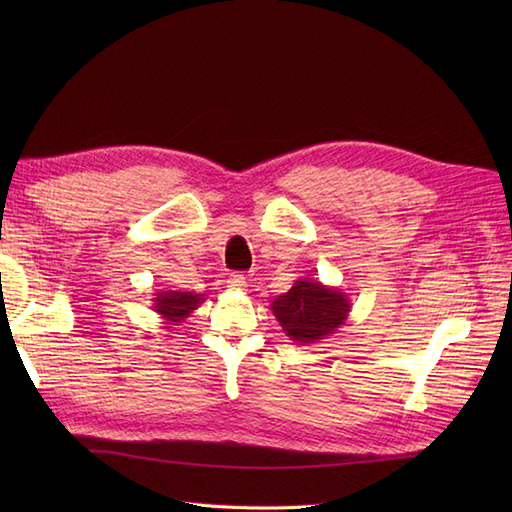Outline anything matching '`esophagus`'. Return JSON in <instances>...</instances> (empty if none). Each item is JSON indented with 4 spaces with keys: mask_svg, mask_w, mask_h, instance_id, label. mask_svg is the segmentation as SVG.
I'll use <instances>...</instances> for the list:
<instances>
[{
    "mask_svg": "<svg viewBox=\"0 0 512 512\" xmlns=\"http://www.w3.org/2000/svg\"><path fill=\"white\" fill-rule=\"evenodd\" d=\"M226 284H228V288H230V290H245V286H247L245 277H243L241 273H230V275H228V280H226Z\"/></svg>",
    "mask_w": 512,
    "mask_h": 512,
    "instance_id": "esophagus-1",
    "label": "esophagus"
}]
</instances>
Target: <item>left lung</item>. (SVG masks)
<instances>
[{"label":"left lung","mask_w":512,"mask_h":512,"mask_svg":"<svg viewBox=\"0 0 512 512\" xmlns=\"http://www.w3.org/2000/svg\"><path fill=\"white\" fill-rule=\"evenodd\" d=\"M271 312L284 333L301 346L333 335L350 314L348 294L318 280L299 277L292 288L273 299Z\"/></svg>","instance_id":"1"}]
</instances>
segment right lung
<instances>
[{
  "mask_svg": "<svg viewBox=\"0 0 512 512\" xmlns=\"http://www.w3.org/2000/svg\"><path fill=\"white\" fill-rule=\"evenodd\" d=\"M205 301V294L181 292V290H160L153 297V312H158L164 324H179L188 318L200 303Z\"/></svg>",
  "mask_w": 512,
  "mask_h": 512,
  "instance_id": "1",
  "label": "right lung"
}]
</instances>
